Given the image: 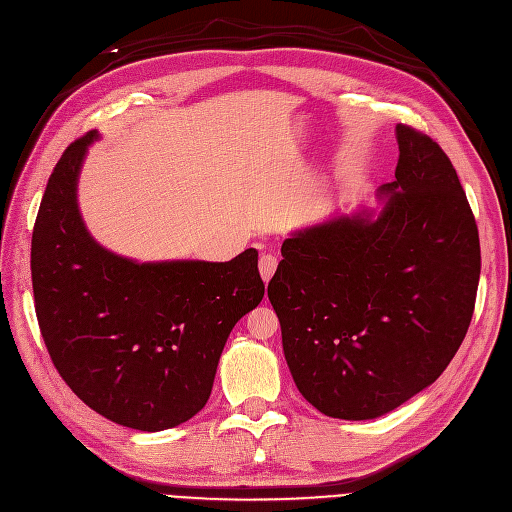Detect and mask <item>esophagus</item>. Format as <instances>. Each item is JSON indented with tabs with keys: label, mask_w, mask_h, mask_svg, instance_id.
I'll return each mask as SVG.
<instances>
[{
	"label": "esophagus",
	"mask_w": 512,
	"mask_h": 512,
	"mask_svg": "<svg viewBox=\"0 0 512 512\" xmlns=\"http://www.w3.org/2000/svg\"><path fill=\"white\" fill-rule=\"evenodd\" d=\"M276 268H278V259L274 255H261V259H259V274H261L263 282H268L274 276Z\"/></svg>",
	"instance_id": "1"
}]
</instances>
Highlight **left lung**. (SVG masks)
<instances>
[{
    "instance_id": "1",
    "label": "left lung",
    "mask_w": 512,
    "mask_h": 512,
    "mask_svg": "<svg viewBox=\"0 0 512 512\" xmlns=\"http://www.w3.org/2000/svg\"><path fill=\"white\" fill-rule=\"evenodd\" d=\"M396 141L380 215L293 234L268 285L295 386L329 418H380L430 386L475 312L479 230L456 168L407 124Z\"/></svg>"
}]
</instances>
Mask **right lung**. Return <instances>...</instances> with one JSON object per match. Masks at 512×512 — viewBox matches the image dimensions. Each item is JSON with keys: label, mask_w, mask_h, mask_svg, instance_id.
Listing matches in <instances>:
<instances>
[{"label": "right lung", "mask_w": 512, "mask_h": 512, "mask_svg": "<svg viewBox=\"0 0 512 512\" xmlns=\"http://www.w3.org/2000/svg\"><path fill=\"white\" fill-rule=\"evenodd\" d=\"M97 130L56 162L31 238L35 314L56 371L107 420L145 432L206 405L219 356L266 285L257 251L232 261L137 263L94 242L75 185Z\"/></svg>", "instance_id": "add662e5"}]
</instances>
